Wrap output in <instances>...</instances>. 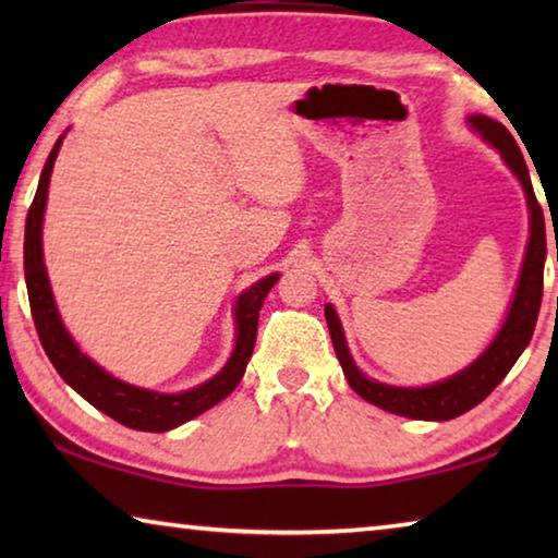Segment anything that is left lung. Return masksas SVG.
<instances>
[{
    "mask_svg": "<svg viewBox=\"0 0 558 558\" xmlns=\"http://www.w3.org/2000/svg\"><path fill=\"white\" fill-rule=\"evenodd\" d=\"M468 122L483 135L489 145H493L507 167L512 169L514 177L522 182L529 206V243L524 253V266L519 272V282L514 290V300L509 305V313L502 329L493 339L480 359H475L468 369L460 374L442 379L433 386H421V389H401V386L379 384L364 376L356 369L352 354H349L342 325L332 305H325V317L329 335H332V344L342 372L352 389L379 409L405 415V418L418 421H450L458 418L472 405L485 401L495 386L505 379L507 372L512 369L519 354L524 352L529 339L534 335L536 317H539L542 307V292H544V260H546V226H544V211L534 196L532 179H529V169L524 165V157L519 153L512 132H509L502 122H497L487 116H472Z\"/></svg>",
    "mask_w": 558,
    "mask_h": 558,
    "instance_id": "8db88e82",
    "label": "left lung"
}]
</instances>
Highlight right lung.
<instances>
[{"mask_svg":"<svg viewBox=\"0 0 558 558\" xmlns=\"http://www.w3.org/2000/svg\"><path fill=\"white\" fill-rule=\"evenodd\" d=\"M63 143V135L56 140L49 159H46L44 172L39 179V189L29 206V216H26V233H24V278L26 290H29V305L32 317L39 332L41 347L46 356L51 359L56 372L61 379L78 391L83 399L96 405L98 411L108 413L110 418L135 430H149L162 433L169 428L182 426V423L196 418V415L209 411L211 405L223 401L239 381L243 379L245 364L256 347L258 335V313L266 300L268 290L278 282V272L258 280L256 286L241 292L239 302H235V347L229 362L223 369L214 376V379L204 381L196 389H189L184 393H157L140 389L110 376L106 369L93 362L73 342L71 335L56 310V302L51 295L49 278H46L44 266V251H41V223H44V209L46 196H49V179L53 172L56 155H59Z\"/></svg>","mask_w":558,"mask_h":558,"instance_id":"1","label":"right lung"}]
</instances>
